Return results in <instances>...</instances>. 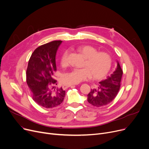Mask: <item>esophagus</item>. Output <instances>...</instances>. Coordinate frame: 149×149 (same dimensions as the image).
Segmentation results:
<instances>
[{"label": "esophagus", "instance_id": "esophagus-1", "mask_svg": "<svg viewBox=\"0 0 149 149\" xmlns=\"http://www.w3.org/2000/svg\"><path fill=\"white\" fill-rule=\"evenodd\" d=\"M74 85H73V84H64V85H63V88L64 90H65L67 88H68V87H71V86H73Z\"/></svg>", "mask_w": 149, "mask_h": 149}]
</instances>
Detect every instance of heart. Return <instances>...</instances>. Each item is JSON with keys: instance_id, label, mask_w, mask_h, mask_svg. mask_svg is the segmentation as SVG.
<instances>
[{"instance_id": "1", "label": "heart", "mask_w": 149, "mask_h": 149, "mask_svg": "<svg viewBox=\"0 0 149 149\" xmlns=\"http://www.w3.org/2000/svg\"><path fill=\"white\" fill-rule=\"evenodd\" d=\"M77 50L85 58L82 68H73L63 74L62 81L67 84H77L90 79L92 76L98 79L103 77L109 72L112 60L109 54L105 52H97L94 47L88 45L81 46ZM68 52L66 50L61 57L63 65H67Z\"/></svg>"}]
</instances>
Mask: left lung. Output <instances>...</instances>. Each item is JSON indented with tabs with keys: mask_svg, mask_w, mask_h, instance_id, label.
<instances>
[{
	"mask_svg": "<svg viewBox=\"0 0 149 149\" xmlns=\"http://www.w3.org/2000/svg\"><path fill=\"white\" fill-rule=\"evenodd\" d=\"M123 70L117 61V65L113 72L106 79L99 82L97 86L91 89L87 95V100L92 105L100 107L107 105L114 99L120 88Z\"/></svg>",
	"mask_w": 149,
	"mask_h": 149,
	"instance_id": "8db88e82",
	"label": "left lung"
}]
</instances>
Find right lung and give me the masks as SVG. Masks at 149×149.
Returning a JSON list of instances; mask_svg holds the SVG:
<instances>
[{
  "label": "right lung",
  "instance_id": "right-lung-1",
  "mask_svg": "<svg viewBox=\"0 0 149 149\" xmlns=\"http://www.w3.org/2000/svg\"><path fill=\"white\" fill-rule=\"evenodd\" d=\"M62 41H53L33 51L26 70V82L33 100L40 106L53 108L63 103L65 91L57 86L56 55Z\"/></svg>",
  "mask_w": 149,
  "mask_h": 149
}]
</instances>
